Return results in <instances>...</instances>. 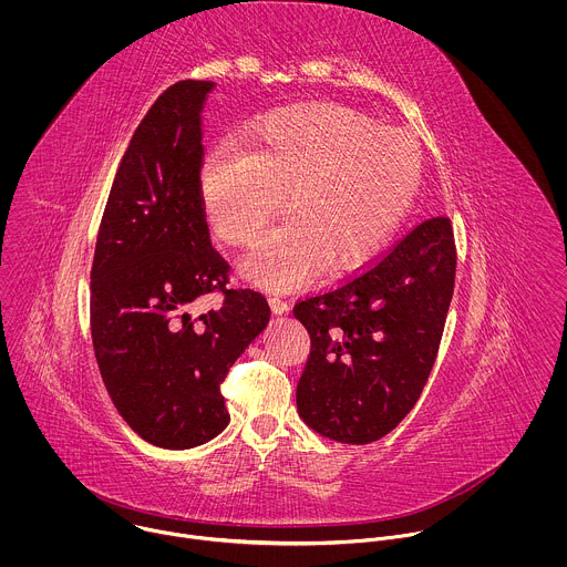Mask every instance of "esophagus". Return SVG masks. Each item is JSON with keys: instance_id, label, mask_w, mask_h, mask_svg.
<instances>
[{"instance_id": "1", "label": "esophagus", "mask_w": 567, "mask_h": 567, "mask_svg": "<svg viewBox=\"0 0 567 567\" xmlns=\"http://www.w3.org/2000/svg\"><path fill=\"white\" fill-rule=\"evenodd\" d=\"M268 303H270V310H272V315H284V312H288V310H290L288 301H284V299H281V297H277V295L268 297Z\"/></svg>"}]
</instances>
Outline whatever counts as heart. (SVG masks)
Returning <instances> with one entry per match:
<instances>
[{"mask_svg":"<svg viewBox=\"0 0 567 567\" xmlns=\"http://www.w3.org/2000/svg\"><path fill=\"white\" fill-rule=\"evenodd\" d=\"M246 148L214 151L200 200L223 243L246 246L281 209L244 259L257 286L290 290L317 264L351 270L375 257L404 223L421 178L416 144L398 128L331 100L275 109L243 131Z\"/></svg>","mask_w":567,"mask_h":567,"instance_id":"1","label":"heart"}]
</instances>
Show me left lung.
I'll list each match as a JSON object with an SVG mask.
<instances>
[{
    "mask_svg": "<svg viewBox=\"0 0 567 567\" xmlns=\"http://www.w3.org/2000/svg\"><path fill=\"white\" fill-rule=\"evenodd\" d=\"M454 277L452 220L434 216L360 272L297 301L312 342L297 386L301 419L351 445L398 427L434 367Z\"/></svg>",
    "mask_w": 567,
    "mask_h": 567,
    "instance_id": "1",
    "label": "left lung"
}]
</instances>
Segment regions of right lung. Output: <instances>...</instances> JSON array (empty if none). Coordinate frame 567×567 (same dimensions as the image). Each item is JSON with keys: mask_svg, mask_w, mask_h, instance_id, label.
Wrapping results in <instances>:
<instances>
[{"mask_svg": "<svg viewBox=\"0 0 567 567\" xmlns=\"http://www.w3.org/2000/svg\"><path fill=\"white\" fill-rule=\"evenodd\" d=\"M209 81L167 86L137 126L111 185L91 266V338L122 419L148 443L189 450L229 425L220 384L270 308L227 288L200 200V111ZM223 291L220 311L188 306Z\"/></svg>", "mask_w": 567, "mask_h": 567, "instance_id": "add662e5", "label": "right lung"}]
</instances>
